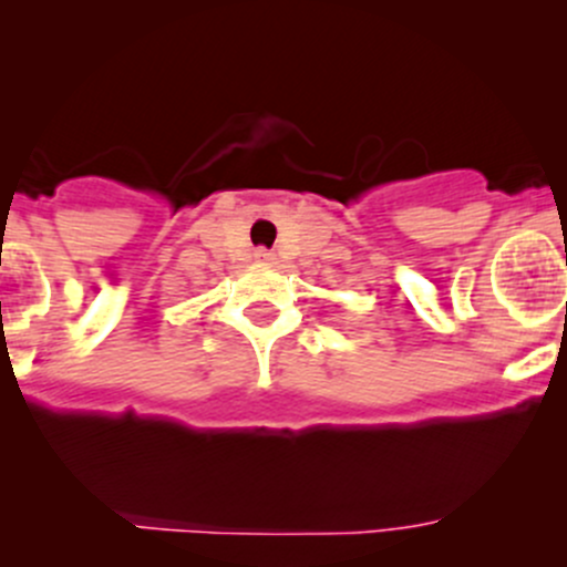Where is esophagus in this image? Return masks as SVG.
I'll return each mask as SVG.
<instances>
[{"label": "esophagus", "mask_w": 567, "mask_h": 567, "mask_svg": "<svg viewBox=\"0 0 567 567\" xmlns=\"http://www.w3.org/2000/svg\"><path fill=\"white\" fill-rule=\"evenodd\" d=\"M255 257H257V262H274V251H268V249H257Z\"/></svg>", "instance_id": "1"}]
</instances>
